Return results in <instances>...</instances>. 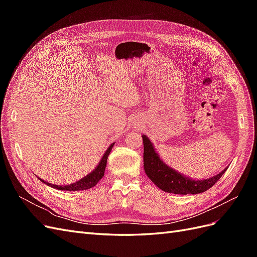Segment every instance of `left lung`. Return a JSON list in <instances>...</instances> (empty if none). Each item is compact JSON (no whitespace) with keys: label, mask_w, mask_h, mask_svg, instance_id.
Masks as SVG:
<instances>
[{"label":"left lung","mask_w":257,"mask_h":257,"mask_svg":"<svg viewBox=\"0 0 257 257\" xmlns=\"http://www.w3.org/2000/svg\"><path fill=\"white\" fill-rule=\"evenodd\" d=\"M143 141L145 172L158 188L165 192L180 194V195L203 193L219 181L220 178L227 169L225 168L220 174L212 178L205 179V180H192V179L177 173L176 170L168 167L165 163H163L157 152H155L149 138L144 135Z\"/></svg>","instance_id":"8db88e82"}]
</instances>
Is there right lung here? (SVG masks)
I'll return each instance as SVG.
<instances>
[{
  "label": "right lung",
  "instance_id": "right-lung-1",
  "mask_svg": "<svg viewBox=\"0 0 257 257\" xmlns=\"http://www.w3.org/2000/svg\"><path fill=\"white\" fill-rule=\"evenodd\" d=\"M112 147H113V144H111L110 147L108 148L107 151L104 154V157L102 158V160H100V162H99V164L97 165V167L94 170H93L91 174H89L88 176H85L79 181H77L73 184H67V185H53L51 183L45 182L44 180H42V179H41V181L44 182L45 184L51 186V188H53V189L61 190V191H80V190L91 189L100 180V179L104 177L107 159H108V155H109V153L112 149Z\"/></svg>",
  "mask_w": 257,
  "mask_h": 257
}]
</instances>
